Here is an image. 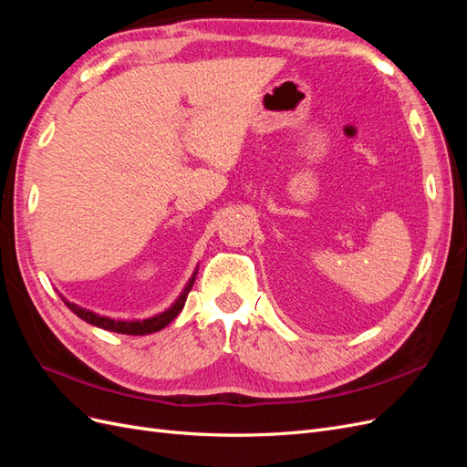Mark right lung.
Segmentation results:
<instances>
[{"label": "right lung", "mask_w": 467, "mask_h": 467, "mask_svg": "<svg viewBox=\"0 0 467 467\" xmlns=\"http://www.w3.org/2000/svg\"><path fill=\"white\" fill-rule=\"evenodd\" d=\"M192 282H194V276L191 278L185 292L181 294V298L171 307H169L167 312L155 316V317H150V319H142V321H115V319H110V317H101V316H97L93 312H88V309L78 307L76 304H69L66 300H64V304L69 309H72V312L78 317H81L83 321L95 325V327H101V329H107V331H115V333H122V335H150V333H155V331L167 327V325L171 323L181 314L182 306H185V302H187V294L192 288Z\"/></svg>", "instance_id": "obj_1"}]
</instances>
